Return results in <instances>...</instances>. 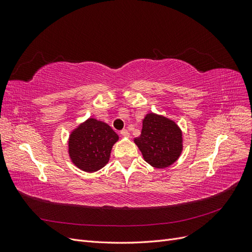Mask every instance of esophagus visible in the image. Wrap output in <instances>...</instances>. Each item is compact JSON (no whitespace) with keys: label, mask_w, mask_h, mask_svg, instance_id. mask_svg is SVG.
I'll list each match as a JSON object with an SVG mask.
<instances>
[{"label":"esophagus","mask_w":252,"mask_h":252,"mask_svg":"<svg viewBox=\"0 0 252 252\" xmlns=\"http://www.w3.org/2000/svg\"><path fill=\"white\" fill-rule=\"evenodd\" d=\"M121 134L123 135V136H126V138H129V135H130V134H129V132H128L127 129H123V130L121 131Z\"/></svg>","instance_id":"1"}]
</instances>
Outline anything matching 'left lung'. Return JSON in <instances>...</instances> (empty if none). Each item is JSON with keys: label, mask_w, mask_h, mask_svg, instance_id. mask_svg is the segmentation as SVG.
<instances>
[{"label": "left lung", "mask_w": 252, "mask_h": 252, "mask_svg": "<svg viewBox=\"0 0 252 252\" xmlns=\"http://www.w3.org/2000/svg\"><path fill=\"white\" fill-rule=\"evenodd\" d=\"M145 161L158 169L172 165L183 150L182 130L172 120L157 113H147L141 135L134 139Z\"/></svg>", "instance_id": "left-lung-1"}]
</instances>
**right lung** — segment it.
Masks as SVG:
<instances>
[{"mask_svg":"<svg viewBox=\"0 0 252 252\" xmlns=\"http://www.w3.org/2000/svg\"><path fill=\"white\" fill-rule=\"evenodd\" d=\"M119 135L102 121L89 118L73 129L68 140V154L79 169L94 172L108 163Z\"/></svg>","mask_w":252,"mask_h":252,"instance_id":"right-lung-1","label":"right lung"}]
</instances>
